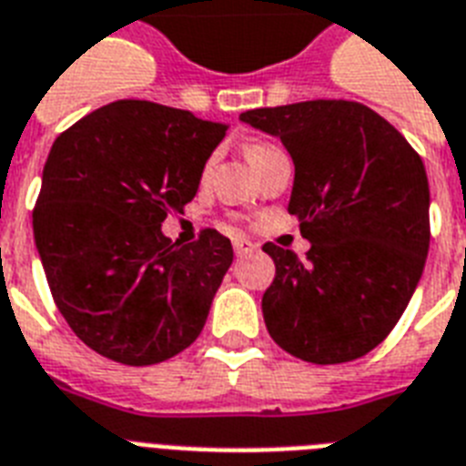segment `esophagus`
Returning <instances> with one entry per match:
<instances>
[{"label": "esophagus", "instance_id": "34e87169", "mask_svg": "<svg viewBox=\"0 0 466 466\" xmlns=\"http://www.w3.org/2000/svg\"><path fill=\"white\" fill-rule=\"evenodd\" d=\"M253 248H256V244H251L248 239H234V253L237 256H248V253H253Z\"/></svg>", "mask_w": 466, "mask_h": 466}]
</instances>
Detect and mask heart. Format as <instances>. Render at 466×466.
I'll return each mask as SVG.
<instances>
[{
  "instance_id": "obj_1",
  "label": "heart",
  "mask_w": 466,
  "mask_h": 466,
  "mask_svg": "<svg viewBox=\"0 0 466 466\" xmlns=\"http://www.w3.org/2000/svg\"><path fill=\"white\" fill-rule=\"evenodd\" d=\"M272 150H278V147L270 146V143H251V146L246 147V155H248V160L251 162H258L260 157H266Z\"/></svg>"
}]
</instances>
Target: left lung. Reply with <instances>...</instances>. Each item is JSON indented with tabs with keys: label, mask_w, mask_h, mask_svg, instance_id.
Here are the masks:
<instances>
[{
	"label": "left lung",
	"mask_w": 466,
	"mask_h": 466,
	"mask_svg": "<svg viewBox=\"0 0 466 466\" xmlns=\"http://www.w3.org/2000/svg\"><path fill=\"white\" fill-rule=\"evenodd\" d=\"M294 160L289 213L311 248L266 244L275 279L263 294L270 338L309 364H344L383 342L429 256V177L419 153L361 102L309 100L239 116Z\"/></svg>",
	"instance_id": "8db88e82"
}]
</instances>
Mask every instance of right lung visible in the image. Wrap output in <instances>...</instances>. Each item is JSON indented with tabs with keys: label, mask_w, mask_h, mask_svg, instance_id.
I'll use <instances>...</instances> for the list:
<instances>
[{
	"label": "right lung",
	"mask_w": 466,
	"mask_h": 466,
	"mask_svg": "<svg viewBox=\"0 0 466 466\" xmlns=\"http://www.w3.org/2000/svg\"><path fill=\"white\" fill-rule=\"evenodd\" d=\"M227 124L116 100L56 136L33 210L52 299L76 338L127 366L194 342L234 258L218 229L181 246L162 222L198 191Z\"/></svg>",
	"instance_id": "1"
}]
</instances>
